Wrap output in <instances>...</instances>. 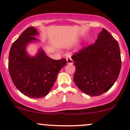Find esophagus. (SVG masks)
<instances>
[{"instance_id":"1","label":"esophagus","mask_w":130,"mask_h":130,"mask_svg":"<svg viewBox=\"0 0 130 130\" xmlns=\"http://www.w3.org/2000/svg\"><path fill=\"white\" fill-rule=\"evenodd\" d=\"M67 61L68 64H72L73 63V60L71 58H67Z\"/></svg>"}]
</instances>
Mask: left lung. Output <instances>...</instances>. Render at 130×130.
<instances>
[{
    "label": "left lung",
    "instance_id": "8db88e82",
    "mask_svg": "<svg viewBox=\"0 0 130 130\" xmlns=\"http://www.w3.org/2000/svg\"><path fill=\"white\" fill-rule=\"evenodd\" d=\"M72 58L75 67V84L91 96L100 95L111 89L121 70L118 43L104 28L95 43L80 50Z\"/></svg>",
    "mask_w": 130,
    "mask_h": 130
}]
</instances>
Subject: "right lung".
<instances>
[{
	"label": "right lung",
	"instance_id": "right-lung-1",
	"mask_svg": "<svg viewBox=\"0 0 130 130\" xmlns=\"http://www.w3.org/2000/svg\"><path fill=\"white\" fill-rule=\"evenodd\" d=\"M36 29L29 27L12 43L9 55L10 77L19 91L26 96L40 98L49 93L59 71L65 66L67 60H53L43 50L35 57H30L26 52L29 43L36 41Z\"/></svg>",
	"mask_w": 130,
	"mask_h": 130
}]
</instances>
